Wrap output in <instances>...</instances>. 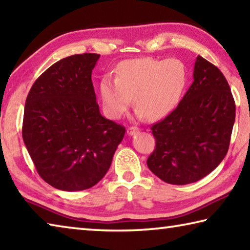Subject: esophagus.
<instances>
[{"label": "esophagus", "mask_w": 250, "mask_h": 250, "mask_svg": "<svg viewBox=\"0 0 250 250\" xmlns=\"http://www.w3.org/2000/svg\"><path fill=\"white\" fill-rule=\"evenodd\" d=\"M138 132H139V129L137 128V126H129V128L126 129V133H128L129 135H133Z\"/></svg>", "instance_id": "34e87169"}]
</instances>
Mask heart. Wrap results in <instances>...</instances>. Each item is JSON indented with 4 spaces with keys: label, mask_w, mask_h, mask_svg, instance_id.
<instances>
[{
    "label": "heart",
    "mask_w": 250,
    "mask_h": 250,
    "mask_svg": "<svg viewBox=\"0 0 250 250\" xmlns=\"http://www.w3.org/2000/svg\"><path fill=\"white\" fill-rule=\"evenodd\" d=\"M186 82L188 70L179 59H130L119 66L116 78L104 76L100 94L105 112L113 119L125 115L133 98L137 116L155 121L174 110Z\"/></svg>",
    "instance_id": "heart-1"
}]
</instances>
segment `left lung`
<instances>
[{
  "instance_id": "8db88e82",
  "label": "left lung",
  "mask_w": 250,
  "mask_h": 250,
  "mask_svg": "<svg viewBox=\"0 0 250 250\" xmlns=\"http://www.w3.org/2000/svg\"><path fill=\"white\" fill-rule=\"evenodd\" d=\"M194 82L177 107L151 126V172L168 184L194 183L218 167L229 147L235 101L225 76L197 56Z\"/></svg>"
}]
</instances>
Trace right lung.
I'll return each instance as SVG.
<instances>
[{
	"mask_svg": "<svg viewBox=\"0 0 250 250\" xmlns=\"http://www.w3.org/2000/svg\"><path fill=\"white\" fill-rule=\"evenodd\" d=\"M99 54L62 58L29 90L23 140L36 171L62 191L96 185L111 166L125 128L101 116L91 80Z\"/></svg>",
	"mask_w": 250,
	"mask_h": 250,
	"instance_id": "right-lung-1",
	"label": "right lung"
}]
</instances>
